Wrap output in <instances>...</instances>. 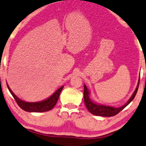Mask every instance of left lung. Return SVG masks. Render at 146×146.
<instances>
[{
	"mask_svg": "<svg viewBox=\"0 0 146 146\" xmlns=\"http://www.w3.org/2000/svg\"><path fill=\"white\" fill-rule=\"evenodd\" d=\"M139 85V79L138 83H137L136 89L134 91L133 95H132L129 100L127 101V102L125 104H124L123 106L120 107V108H113V107L107 106H104V105L96 104V103L92 102V100L89 98V93H89L86 85H84V93L83 94H84L85 105L87 107L89 111L95 115L102 116V117H111V116H114L117 115V113H119L121 110H123L133 100L137 93Z\"/></svg>",
	"mask_w": 146,
	"mask_h": 146,
	"instance_id": "8db88e82",
	"label": "left lung"
}]
</instances>
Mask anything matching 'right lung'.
Instances as JSON below:
<instances>
[{
	"mask_svg": "<svg viewBox=\"0 0 146 146\" xmlns=\"http://www.w3.org/2000/svg\"><path fill=\"white\" fill-rule=\"evenodd\" d=\"M63 87L64 86L60 87L51 96H50L49 98L45 100L42 101V102H26L21 100L18 97H17V96H15V93L11 91V89H10L9 85H7L8 89H9V90L11 94H12L13 97L14 98L15 101H16L17 104L19 105V106L22 110L29 112H44L52 110L55 107L56 104H57L59 95L61 93V91L63 89Z\"/></svg>",
	"mask_w": 146,
	"mask_h": 146,
	"instance_id": "obj_1",
	"label": "right lung"
}]
</instances>
